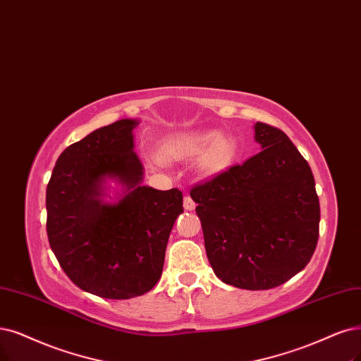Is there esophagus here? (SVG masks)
<instances>
[{
  "label": "esophagus",
  "instance_id": "obj_1",
  "mask_svg": "<svg viewBox=\"0 0 361 361\" xmlns=\"http://www.w3.org/2000/svg\"><path fill=\"white\" fill-rule=\"evenodd\" d=\"M183 205H184V209H188V211H193L196 208V204L193 202V199L190 196H184Z\"/></svg>",
  "mask_w": 361,
  "mask_h": 361
}]
</instances>
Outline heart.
Here are the masks:
<instances>
[{
  "mask_svg": "<svg viewBox=\"0 0 361 361\" xmlns=\"http://www.w3.org/2000/svg\"><path fill=\"white\" fill-rule=\"evenodd\" d=\"M162 156H154V162L185 160L197 157V169L205 177H216L229 168L235 156V142L221 137L217 130H188L165 137L160 144Z\"/></svg>",
  "mask_w": 361,
  "mask_h": 361,
  "instance_id": "heart-1",
  "label": "heart"
}]
</instances>
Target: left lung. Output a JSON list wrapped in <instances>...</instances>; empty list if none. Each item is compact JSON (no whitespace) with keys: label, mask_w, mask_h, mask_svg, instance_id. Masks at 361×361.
Instances as JSON below:
<instances>
[{"label":"left lung","mask_w":361,"mask_h":361,"mask_svg":"<svg viewBox=\"0 0 361 361\" xmlns=\"http://www.w3.org/2000/svg\"><path fill=\"white\" fill-rule=\"evenodd\" d=\"M255 132L260 153L190 196L214 274L238 288L268 290L310 263L319 202L312 171L286 133L260 122Z\"/></svg>","instance_id":"1"}]
</instances>
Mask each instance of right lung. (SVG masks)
<instances>
[{
    "instance_id": "1",
    "label": "right lung",
    "mask_w": 361,
    "mask_h": 361,
    "mask_svg": "<svg viewBox=\"0 0 361 361\" xmlns=\"http://www.w3.org/2000/svg\"><path fill=\"white\" fill-rule=\"evenodd\" d=\"M137 118L90 132L61 153L46 190L47 236L63 272L105 299L150 291L162 275L172 226L183 212L178 189L142 185L133 152ZM119 185L114 197L109 183Z\"/></svg>"
}]
</instances>
